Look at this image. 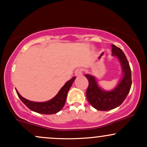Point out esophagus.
<instances>
[{
    "instance_id": "obj_1",
    "label": "esophagus",
    "mask_w": 147,
    "mask_h": 147,
    "mask_svg": "<svg viewBox=\"0 0 147 147\" xmlns=\"http://www.w3.org/2000/svg\"><path fill=\"white\" fill-rule=\"evenodd\" d=\"M82 74H83V71H82V69L79 68V69H77V70H75V75L76 76H77V77H79V76H82Z\"/></svg>"
}]
</instances>
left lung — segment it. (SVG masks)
<instances>
[{
	"instance_id": "left-lung-1",
	"label": "left lung",
	"mask_w": 147,
	"mask_h": 147,
	"mask_svg": "<svg viewBox=\"0 0 147 147\" xmlns=\"http://www.w3.org/2000/svg\"><path fill=\"white\" fill-rule=\"evenodd\" d=\"M112 54L120 61L123 70V78L117 86L111 91H104L97 85L93 76L86 75L88 80L86 97L89 103L98 111H109L115 109L122 104L131 89V70L126 55L120 48L112 45Z\"/></svg>"
}]
</instances>
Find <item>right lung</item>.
<instances>
[{"label": "right lung", "instance_id": "1", "mask_svg": "<svg viewBox=\"0 0 147 147\" xmlns=\"http://www.w3.org/2000/svg\"><path fill=\"white\" fill-rule=\"evenodd\" d=\"M75 79V77H72L70 80L67 82L65 85L61 88L59 92H58V94L54 98L45 102H35L28 100V99L23 98L18 93L17 90L16 91L20 99L31 111L41 114H55L58 113L59 111H60L62 109V108L63 107L65 100H66L67 94H68L69 89L70 88Z\"/></svg>", "mask_w": 147, "mask_h": 147}]
</instances>
